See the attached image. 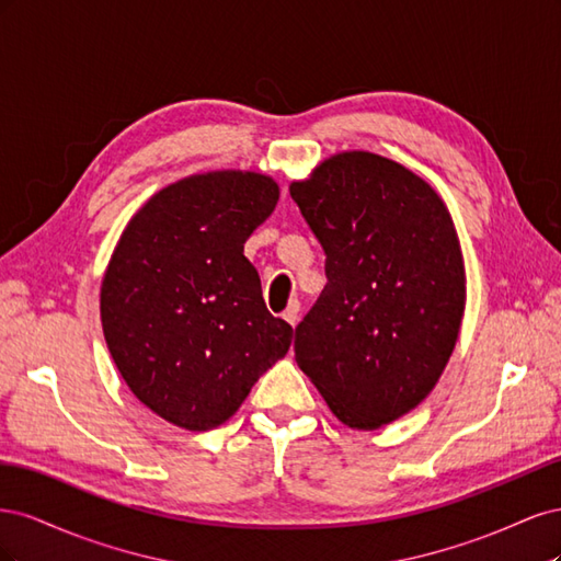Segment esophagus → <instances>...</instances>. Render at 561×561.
I'll use <instances>...</instances> for the list:
<instances>
[{"label":"esophagus","instance_id":"obj_1","mask_svg":"<svg viewBox=\"0 0 561 561\" xmlns=\"http://www.w3.org/2000/svg\"><path fill=\"white\" fill-rule=\"evenodd\" d=\"M299 301L297 299H290V304H287V309L283 311V318L287 320V322H290V325L295 328L297 325V320H299Z\"/></svg>","mask_w":561,"mask_h":561}]
</instances>
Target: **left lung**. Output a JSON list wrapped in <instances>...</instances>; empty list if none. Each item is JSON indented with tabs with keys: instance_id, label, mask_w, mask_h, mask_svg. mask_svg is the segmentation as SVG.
<instances>
[{
	"instance_id": "1",
	"label": "left lung",
	"mask_w": 561,
	"mask_h": 561,
	"mask_svg": "<svg viewBox=\"0 0 561 561\" xmlns=\"http://www.w3.org/2000/svg\"><path fill=\"white\" fill-rule=\"evenodd\" d=\"M290 196L325 250L328 285L295 358L330 410L375 431L426 400L466 307L461 245L428 182L369 151L322 161Z\"/></svg>"
}]
</instances>
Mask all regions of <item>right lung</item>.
<instances>
[{
    "label": "right lung",
    "instance_id": "obj_1",
    "mask_svg": "<svg viewBox=\"0 0 561 561\" xmlns=\"http://www.w3.org/2000/svg\"><path fill=\"white\" fill-rule=\"evenodd\" d=\"M278 196L262 173L184 178L151 196L114 248L100 287L107 348L133 396L180 428L225 423L293 344L243 254Z\"/></svg>",
    "mask_w": 561,
    "mask_h": 561
}]
</instances>
